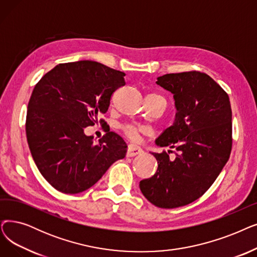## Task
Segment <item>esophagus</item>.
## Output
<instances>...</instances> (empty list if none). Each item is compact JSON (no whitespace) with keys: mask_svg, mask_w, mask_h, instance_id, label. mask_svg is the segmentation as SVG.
Wrapping results in <instances>:
<instances>
[{"mask_svg":"<svg viewBox=\"0 0 257 257\" xmlns=\"http://www.w3.org/2000/svg\"><path fill=\"white\" fill-rule=\"evenodd\" d=\"M143 152V150L137 146V145H133V144H130L128 145V148H127V156L128 158H132V156H136L138 154H141Z\"/></svg>","mask_w":257,"mask_h":257,"instance_id":"obj_1","label":"esophagus"}]
</instances>
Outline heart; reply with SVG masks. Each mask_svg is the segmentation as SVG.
Here are the masks:
<instances>
[{
    "instance_id": "obj_1",
    "label": "heart",
    "mask_w": 257,
    "mask_h": 257,
    "mask_svg": "<svg viewBox=\"0 0 257 257\" xmlns=\"http://www.w3.org/2000/svg\"><path fill=\"white\" fill-rule=\"evenodd\" d=\"M121 131L124 132V135L133 142H138L141 139V135L147 133L148 129L143 126H138L135 124H125L121 126Z\"/></svg>"
}]
</instances>
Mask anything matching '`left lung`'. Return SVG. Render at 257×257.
Returning <instances> with one entry per match:
<instances>
[{"instance_id": "8db88e82", "label": "left lung", "mask_w": 257, "mask_h": 257, "mask_svg": "<svg viewBox=\"0 0 257 257\" xmlns=\"http://www.w3.org/2000/svg\"><path fill=\"white\" fill-rule=\"evenodd\" d=\"M156 84L173 93L177 113L173 126L155 141L162 153L155 174L140 182L151 204L163 209L186 206L202 196L219 175L232 149V111L227 92L199 71L168 73ZM170 153L176 154L172 159Z\"/></svg>"}]
</instances>
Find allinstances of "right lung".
Listing matches in <instances>:
<instances>
[{"label":"right lung","instance_id":"add662e5","mask_svg":"<svg viewBox=\"0 0 257 257\" xmlns=\"http://www.w3.org/2000/svg\"><path fill=\"white\" fill-rule=\"evenodd\" d=\"M125 75L93 61L63 63L33 89L26 116L27 142L39 171L58 191L83 192L125 158L127 145L115 132L105 131L98 143L84 133L107 112L113 92L126 84Z\"/></svg>","mask_w":257,"mask_h":257}]
</instances>
